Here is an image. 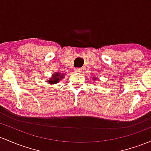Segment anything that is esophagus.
Masks as SVG:
<instances>
[{
    "label": "esophagus",
    "instance_id": "34e87169",
    "mask_svg": "<svg viewBox=\"0 0 151 151\" xmlns=\"http://www.w3.org/2000/svg\"><path fill=\"white\" fill-rule=\"evenodd\" d=\"M75 72L76 73H81V71H82V68H75Z\"/></svg>",
    "mask_w": 151,
    "mask_h": 151
}]
</instances>
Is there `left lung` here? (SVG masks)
I'll list each match as a JSON object with an SVG mask.
<instances>
[{
	"instance_id": "left-lung-1",
	"label": "left lung",
	"mask_w": 151,
	"mask_h": 151,
	"mask_svg": "<svg viewBox=\"0 0 151 151\" xmlns=\"http://www.w3.org/2000/svg\"><path fill=\"white\" fill-rule=\"evenodd\" d=\"M93 80H97V78H96V77H94V76H93Z\"/></svg>"
}]
</instances>
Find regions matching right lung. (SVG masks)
Instances as JSON below:
<instances>
[{"mask_svg": "<svg viewBox=\"0 0 151 151\" xmlns=\"http://www.w3.org/2000/svg\"><path fill=\"white\" fill-rule=\"evenodd\" d=\"M64 77H65L64 73L57 72L53 74L51 76V78H50L49 80L46 81V82L50 85L55 84V83H59V81H61L63 78H64Z\"/></svg>", "mask_w": 151, "mask_h": 151, "instance_id": "add662e5", "label": "right lung"}]
</instances>
